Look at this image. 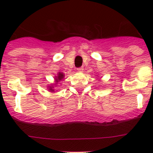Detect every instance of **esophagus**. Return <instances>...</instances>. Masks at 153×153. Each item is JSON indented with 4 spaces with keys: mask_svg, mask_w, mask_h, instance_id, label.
Returning a JSON list of instances; mask_svg holds the SVG:
<instances>
[{
    "mask_svg": "<svg viewBox=\"0 0 153 153\" xmlns=\"http://www.w3.org/2000/svg\"><path fill=\"white\" fill-rule=\"evenodd\" d=\"M77 71L79 72H82L83 71V67H79V68H77Z\"/></svg>",
    "mask_w": 153,
    "mask_h": 153,
    "instance_id": "1",
    "label": "esophagus"
}]
</instances>
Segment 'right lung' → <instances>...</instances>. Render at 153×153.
<instances>
[{"label":"right lung","instance_id":"right-lung-1","mask_svg":"<svg viewBox=\"0 0 153 153\" xmlns=\"http://www.w3.org/2000/svg\"><path fill=\"white\" fill-rule=\"evenodd\" d=\"M63 78H64V74H63V73L59 72V73L58 74L57 76H55V84H54V85L56 86V84H57L59 82L61 81V80H62ZM51 86H52V85H51ZM49 90H50V91L53 92V91H54V90H53V86H50V87H49Z\"/></svg>","mask_w":153,"mask_h":153}]
</instances>
